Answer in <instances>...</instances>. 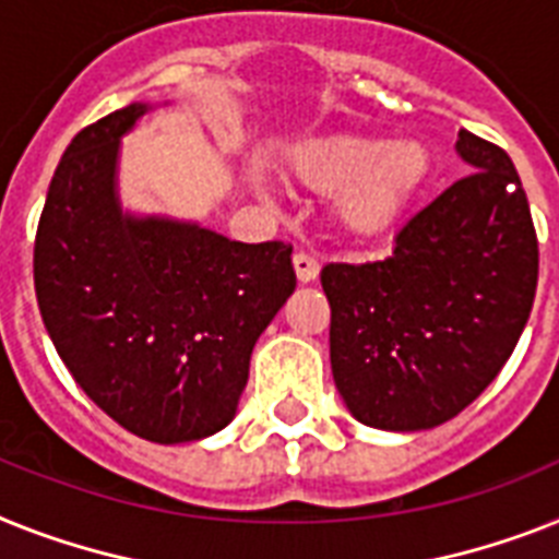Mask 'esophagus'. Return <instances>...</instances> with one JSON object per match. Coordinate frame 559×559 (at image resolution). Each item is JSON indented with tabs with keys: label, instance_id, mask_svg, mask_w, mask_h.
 <instances>
[{
	"label": "esophagus",
	"instance_id": "1",
	"mask_svg": "<svg viewBox=\"0 0 559 559\" xmlns=\"http://www.w3.org/2000/svg\"><path fill=\"white\" fill-rule=\"evenodd\" d=\"M294 271H297L299 283H313V280H317V274H320V262L313 260L311 253L297 251L294 253Z\"/></svg>",
	"mask_w": 559,
	"mask_h": 559
}]
</instances>
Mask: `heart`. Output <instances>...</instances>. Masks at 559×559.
Listing matches in <instances>:
<instances>
[{
  "mask_svg": "<svg viewBox=\"0 0 559 559\" xmlns=\"http://www.w3.org/2000/svg\"><path fill=\"white\" fill-rule=\"evenodd\" d=\"M297 170L320 191H340L336 211L348 228L380 234L423 186L428 154L417 142L336 140L306 151Z\"/></svg>",
  "mask_w": 559,
  "mask_h": 559,
  "instance_id": "b5f03b06",
  "label": "heart"
}]
</instances>
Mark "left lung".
Returning a JSON list of instances; mask_svg holds the SVG:
<instances>
[{
  "instance_id": "obj_1",
  "label": "left lung",
  "mask_w": 559,
  "mask_h": 559,
  "mask_svg": "<svg viewBox=\"0 0 559 559\" xmlns=\"http://www.w3.org/2000/svg\"><path fill=\"white\" fill-rule=\"evenodd\" d=\"M472 168L400 228L385 260L329 262L331 371L382 431L442 426L495 380L537 290V234L511 156L460 131Z\"/></svg>"
}]
</instances>
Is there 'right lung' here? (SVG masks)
I'll return each instance as SVG.
<instances>
[{
    "label": "right lung",
    "mask_w": 559,
    "mask_h": 559,
    "mask_svg": "<svg viewBox=\"0 0 559 559\" xmlns=\"http://www.w3.org/2000/svg\"><path fill=\"white\" fill-rule=\"evenodd\" d=\"M147 105L82 128L50 179L34 246L41 322L110 419L142 440L193 442L237 414L260 334L297 288L290 246L122 214L119 140Z\"/></svg>",
    "instance_id": "obj_1"
}]
</instances>
